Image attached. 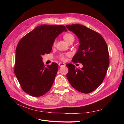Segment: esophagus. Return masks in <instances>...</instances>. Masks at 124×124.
Wrapping results in <instances>:
<instances>
[{"instance_id":"1","label":"esophagus","mask_w":124,"mask_h":124,"mask_svg":"<svg viewBox=\"0 0 124 124\" xmlns=\"http://www.w3.org/2000/svg\"><path fill=\"white\" fill-rule=\"evenodd\" d=\"M58 66L59 67H64V66H65V63H62V62H59Z\"/></svg>"}]
</instances>
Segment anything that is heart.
Instances as JSON below:
<instances>
[{"label":"heart","mask_w":124,"mask_h":124,"mask_svg":"<svg viewBox=\"0 0 124 124\" xmlns=\"http://www.w3.org/2000/svg\"><path fill=\"white\" fill-rule=\"evenodd\" d=\"M63 39L66 41V42L69 43L70 42H73L74 41V37L73 36V35L71 34V33H66V34L63 36ZM55 44V42L54 43V45ZM68 54H67V55H68ZM59 57L62 60H64L65 59V55L63 54H61L59 56Z\"/></svg>","instance_id":"obj_1"}]
</instances>
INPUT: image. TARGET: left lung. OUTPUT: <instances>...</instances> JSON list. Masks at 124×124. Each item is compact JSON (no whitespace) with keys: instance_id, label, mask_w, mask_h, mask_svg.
<instances>
[{"instance_id":"obj_1","label":"left lung","mask_w":124,"mask_h":124,"mask_svg":"<svg viewBox=\"0 0 124 124\" xmlns=\"http://www.w3.org/2000/svg\"><path fill=\"white\" fill-rule=\"evenodd\" d=\"M79 40L80 46L72 59L83 67L76 68L72 63L66 66V76L70 84L78 92L90 93L102 83L109 66V54L106 41L99 33L80 24L67 25Z\"/></svg>"}]
</instances>
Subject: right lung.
<instances>
[{
    "label": "right lung",
    "mask_w": 124,
    "mask_h": 124,
    "mask_svg": "<svg viewBox=\"0 0 124 124\" xmlns=\"http://www.w3.org/2000/svg\"><path fill=\"white\" fill-rule=\"evenodd\" d=\"M63 25H41L24 36L16 48L14 73L23 91L33 97L44 95L51 89L58 69L52 62L45 67L42 56L49 54Z\"/></svg>",
    "instance_id": "obj_1"
}]
</instances>
